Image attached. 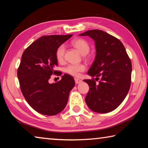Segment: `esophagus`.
<instances>
[{
	"label": "esophagus",
	"instance_id": "1",
	"mask_svg": "<svg viewBox=\"0 0 148 148\" xmlns=\"http://www.w3.org/2000/svg\"><path fill=\"white\" fill-rule=\"evenodd\" d=\"M74 80H75V83H76V84H78L81 83L82 82V79H78V78H75Z\"/></svg>",
	"mask_w": 148,
	"mask_h": 148
}]
</instances>
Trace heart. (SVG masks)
Segmentation results:
<instances>
[{
	"instance_id": "b5f03b06",
	"label": "heart",
	"mask_w": 148,
	"mask_h": 148,
	"mask_svg": "<svg viewBox=\"0 0 148 148\" xmlns=\"http://www.w3.org/2000/svg\"><path fill=\"white\" fill-rule=\"evenodd\" d=\"M72 45L76 48L80 52L82 55H87L90 50V45L88 41L82 38L75 39L71 42ZM66 48L64 45H60L56 51V58L58 62H62L64 59ZM86 70V66L82 64H69L65 68L64 71L67 74L74 76H78L81 72Z\"/></svg>"
}]
</instances>
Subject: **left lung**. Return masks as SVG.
I'll list each match as a JSON object with an SVG mask.
<instances>
[{"label":"left lung","mask_w":148,"mask_h":148,"mask_svg":"<svg viewBox=\"0 0 148 148\" xmlns=\"http://www.w3.org/2000/svg\"><path fill=\"white\" fill-rule=\"evenodd\" d=\"M80 36L95 41L96 55L88 74L92 79H84L90 87L85 101L91 111L107 113L116 109L127 95L131 84L132 64L122 42L102 30H89ZM97 81L100 77V81Z\"/></svg>","instance_id":"obj_1"}]
</instances>
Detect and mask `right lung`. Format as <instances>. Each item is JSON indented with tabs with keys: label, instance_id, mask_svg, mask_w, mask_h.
Segmentation results:
<instances>
[{
	"label": "right lung",
	"instance_id": "1",
	"mask_svg": "<svg viewBox=\"0 0 148 148\" xmlns=\"http://www.w3.org/2000/svg\"><path fill=\"white\" fill-rule=\"evenodd\" d=\"M72 36V34L42 36L22 54L18 69L21 91L28 104L42 114L53 116L61 112L75 85L73 77L67 74L57 82H49L51 75L58 72L54 70L58 65L57 49Z\"/></svg>",
	"mask_w": 148,
	"mask_h": 148
}]
</instances>
